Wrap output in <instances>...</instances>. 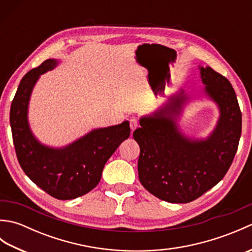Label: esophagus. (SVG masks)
<instances>
[{"instance_id": "obj_1", "label": "esophagus", "mask_w": 252, "mask_h": 252, "mask_svg": "<svg viewBox=\"0 0 252 252\" xmlns=\"http://www.w3.org/2000/svg\"><path fill=\"white\" fill-rule=\"evenodd\" d=\"M137 126H138V121L135 119V118H131V119H130L131 131H134L135 129H137Z\"/></svg>"}]
</instances>
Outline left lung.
I'll use <instances>...</instances> for the list:
<instances>
[{
    "instance_id": "1",
    "label": "left lung",
    "mask_w": 252,
    "mask_h": 252,
    "mask_svg": "<svg viewBox=\"0 0 252 252\" xmlns=\"http://www.w3.org/2000/svg\"><path fill=\"white\" fill-rule=\"evenodd\" d=\"M203 92L217 104L220 117L206 138L186 136L178 120L191 97L180 90L133 132L140 145L137 169L145 189L164 201L186 203L220 182L231 167L242 134V111L231 82L211 67H200Z\"/></svg>"
}]
</instances>
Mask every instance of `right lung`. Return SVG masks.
<instances>
[{"label": "right lung", "mask_w": 252, "mask_h": 252, "mask_svg": "<svg viewBox=\"0 0 252 252\" xmlns=\"http://www.w3.org/2000/svg\"><path fill=\"white\" fill-rule=\"evenodd\" d=\"M56 60H46L21 80L12 101L9 122L21 169L40 189L60 200L92 190L100 181L107 160L130 136L129 121L99 127L63 147H51L36 140L28 121L30 96L41 74L53 70Z\"/></svg>", "instance_id": "add662e5"}]
</instances>
